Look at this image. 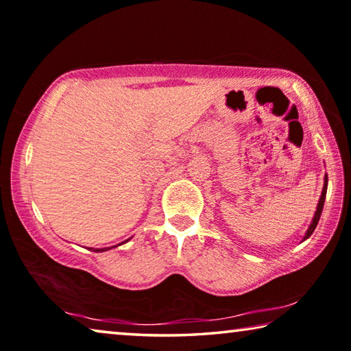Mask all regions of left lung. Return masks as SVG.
Segmentation results:
<instances>
[{
  "mask_svg": "<svg viewBox=\"0 0 351 351\" xmlns=\"http://www.w3.org/2000/svg\"><path fill=\"white\" fill-rule=\"evenodd\" d=\"M326 185H328V176H325V185H324V189H322V196L319 199V204H317V210H315V215H314V219L311 222V226H309L308 232L305 234V239H308L309 237H311L313 232L315 230V227H317L319 223V219H320V215H322V210H324V204H325V196H326Z\"/></svg>",
  "mask_w": 351,
  "mask_h": 351,
  "instance_id": "obj_1",
  "label": "left lung"
}]
</instances>
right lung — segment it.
<instances>
[{
  "label": "right lung",
  "mask_w": 351,
  "mask_h": 351,
  "mask_svg": "<svg viewBox=\"0 0 351 351\" xmlns=\"http://www.w3.org/2000/svg\"><path fill=\"white\" fill-rule=\"evenodd\" d=\"M90 250H93V252H106V250H108V247H107V249H90Z\"/></svg>",
  "instance_id": "right-lung-1"
}]
</instances>
